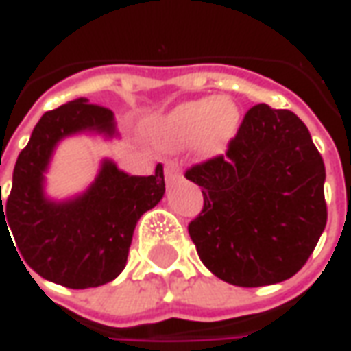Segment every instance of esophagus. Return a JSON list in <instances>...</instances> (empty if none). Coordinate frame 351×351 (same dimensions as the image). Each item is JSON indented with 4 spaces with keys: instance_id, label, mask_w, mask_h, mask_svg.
<instances>
[{
    "instance_id": "obj_1",
    "label": "esophagus",
    "mask_w": 351,
    "mask_h": 351,
    "mask_svg": "<svg viewBox=\"0 0 351 351\" xmlns=\"http://www.w3.org/2000/svg\"><path fill=\"white\" fill-rule=\"evenodd\" d=\"M180 176V167H178V163H167L165 165V180H167V184H173Z\"/></svg>"
}]
</instances>
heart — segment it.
Returning a JSON list of instances; mask_svg holds the SVG:
<instances>
[{
	"label": "heart",
	"mask_w": 351,
	"mask_h": 351,
	"mask_svg": "<svg viewBox=\"0 0 351 351\" xmlns=\"http://www.w3.org/2000/svg\"><path fill=\"white\" fill-rule=\"evenodd\" d=\"M241 108L235 101L220 95L178 103L167 112L152 118L146 131L161 148L175 150L193 146L199 158L220 156L241 130Z\"/></svg>",
	"instance_id": "obj_1"
}]
</instances>
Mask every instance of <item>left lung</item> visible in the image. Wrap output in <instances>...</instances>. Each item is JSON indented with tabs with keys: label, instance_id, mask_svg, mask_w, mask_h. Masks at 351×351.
I'll use <instances>...</instances> for the list:
<instances>
[{
	"label": "left lung",
	"instance_id": "obj_1",
	"mask_svg": "<svg viewBox=\"0 0 351 351\" xmlns=\"http://www.w3.org/2000/svg\"><path fill=\"white\" fill-rule=\"evenodd\" d=\"M205 206L188 226L203 265L228 284L259 287L291 278L327 223L325 165L291 110L256 105L226 156L186 171Z\"/></svg>",
	"mask_w": 351,
	"mask_h": 351
}]
</instances>
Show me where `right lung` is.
Segmentation results:
<instances>
[{
  "label": "right lung",
  "instance_id": "add662e5",
  "mask_svg": "<svg viewBox=\"0 0 351 351\" xmlns=\"http://www.w3.org/2000/svg\"><path fill=\"white\" fill-rule=\"evenodd\" d=\"M75 135L120 138L112 110L92 105L86 97L45 112L16 160L5 205L0 191V237L5 229L11 239V228L19 258L45 280L86 289L103 286L123 271L135 226L160 203L165 180L161 165L156 175L130 176L110 158H103L86 190L65 199L50 197L47 173L54 152Z\"/></svg>",
  "mask_w": 351,
  "mask_h": 351
}]
</instances>
